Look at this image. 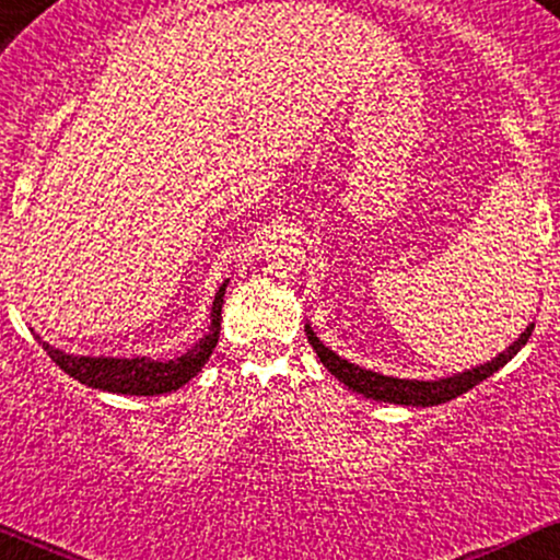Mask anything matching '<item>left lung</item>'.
Instances as JSON below:
<instances>
[{
  "instance_id": "left-lung-1",
  "label": "left lung",
  "mask_w": 560,
  "mask_h": 560,
  "mask_svg": "<svg viewBox=\"0 0 560 560\" xmlns=\"http://www.w3.org/2000/svg\"><path fill=\"white\" fill-rule=\"evenodd\" d=\"M532 329H535V324L526 326V329L522 331V337H518L511 347H505V350L500 352L498 358H492V361L474 365V369L460 371V374L423 382V378L384 376V374H376V371L361 369V365L345 361V358H339L337 352L329 350V347L320 342V339L316 337V331L311 329V324H305L307 342H311L313 350L318 352L320 363H324L326 369H329L331 374L337 376L347 389L358 392V395L371 397V400H378V402L416 405V408H432V405L455 400L458 395H464V392L477 387L479 382H485V378L492 376L494 371L503 369V365L511 361V358L516 355V352L522 350L526 342H529Z\"/></svg>"
}]
</instances>
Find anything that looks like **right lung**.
<instances>
[{
  "mask_svg": "<svg viewBox=\"0 0 560 560\" xmlns=\"http://www.w3.org/2000/svg\"><path fill=\"white\" fill-rule=\"evenodd\" d=\"M229 279L218 287L213 307H210V326L199 342L186 350L184 355L171 358V361H155V358L147 355H133V358H107V355H73V352L57 350L49 342H44L36 334L38 345L47 350V355L66 371L68 376H73L75 382L86 384L92 389H105L115 392V395H165L184 387L189 378H195L202 365L208 363V358L213 355L218 345V334H221V307H223V294H226Z\"/></svg>",
  "mask_w": 560,
  "mask_h": 560,
  "instance_id": "add662e5",
  "label": "right lung"
}]
</instances>
